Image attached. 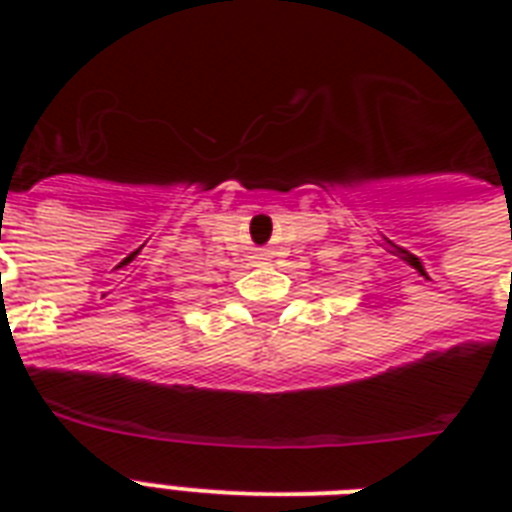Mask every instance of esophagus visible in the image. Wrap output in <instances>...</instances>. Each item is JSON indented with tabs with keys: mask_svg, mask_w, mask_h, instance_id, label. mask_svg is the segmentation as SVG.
I'll list each match as a JSON object with an SVG mask.
<instances>
[{
	"mask_svg": "<svg viewBox=\"0 0 512 512\" xmlns=\"http://www.w3.org/2000/svg\"><path fill=\"white\" fill-rule=\"evenodd\" d=\"M260 260H265V255H260Z\"/></svg>",
	"mask_w": 512,
	"mask_h": 512,
	"instance_id": "esophagus-1",
	"label": "esophagus"
}]
</instances>
